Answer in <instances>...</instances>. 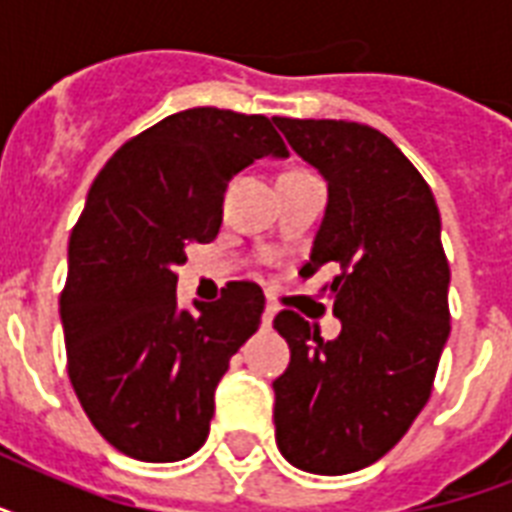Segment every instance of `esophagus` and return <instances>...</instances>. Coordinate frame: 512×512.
<instances>
[{
	"instance_id": "obj_1",
	"label": "esophagus",
	"mask_w": 512,
	"mask_h": 512,
	"mask_svg": "<svg viewBox=\"0 0 512 512\" xmlns=\"http://www.w3.org/2000/svg\"><path fill=\"white\" fill-rule=\"evenodd\" d=\"M276 311H279V308H276V305H273V303L265 305V313H263V324H265V327H271V321H273V316H276Z\"/></svg>"
}]
</instances>
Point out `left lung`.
<instances>
[{"label": "left lung", "mask_w": 512, "mask_h": 512, "mask_svg": "<svg viewBox=\"0 0 512 512\" xmlns=\"http://www.w3.org/2000/svg\"><path fill=\"white\" fill-rule=\"evenodd\" d=\"M276 127L327 180V212L305 271L335 265L329 284L342 332L281 311L287 372L273 380L276 444L295 468L342 476L372 465L428 404L449 337V263L430 185L380 130L337 119Z\"/></svg>", "instance_id": "left-lung-1"}]
</instances>
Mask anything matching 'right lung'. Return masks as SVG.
<instances>
[{
	"label": "right lung",
	"instance_id": "add662e5",
	"mask_svg": "<svg viewBox=\"0 0 512 512\" xmlns=\"http://www.w3.org/2000/svg\"><path fill=\"white\" fill-rule=\"evenodd\" d=\"M263 156H289L271 119L188 108L127 140L87 193L60 295L68 377L132 460H185L207 441L217 382L260 327L257 284L231 281L183 311L175 268L215 239L231 177Z\"/></svg>",
	"mask_w": 512,
	"mask_h": 512
}]
</instances>
